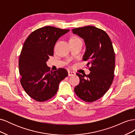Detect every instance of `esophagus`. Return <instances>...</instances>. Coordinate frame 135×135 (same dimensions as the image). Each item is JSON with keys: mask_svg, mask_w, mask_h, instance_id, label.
<instances>
[{"mask_svg": "<svg viewBox=\"0 0 135 135\" xmlns=\"http://www.w3.org/2000/svg\"><path fill=\"white\" fill-rule=\"evenodd\" d=\"M75 75V73L74 71H68V75L69 76H73Z\"/></svg>", "mask_w": 135, "mask_h": 135, "instance_id": "obj_1", "label": "esophagus"}]
</instances>
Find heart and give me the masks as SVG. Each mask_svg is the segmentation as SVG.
Segmentation results:
<instances>
[{"label":"heart","mask_w":135,"mask_h":135,"mask_svg":"<svg viewBox=\"0 0 135 135\" xmlns=\"http://www.w3.org/2000/svg\"><path fill=\"white\" fill-rule=\"evenodd\" d=\"M78 38H76V37H74V38H72L70 39V40H73V39H78Z\"/></svg>","instance_id":"obj_1"}]
</instances>
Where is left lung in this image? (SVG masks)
Returning a JSON list of instances; mask_svg holds the SVG:
<instances>
[{
  "label": "left lung",
  "mask_w": 135,
  "mask_h": 135,
  "mask_svg": "<svg viewBox=\"0 0 135 135\" xmlns=\"http://www.w3.org/2000/svg\"><path fill=\"white\" fill-rule=\"evenodd\" d=\"M72 31L84 39L86 49L83 60L88 61L87 66L91 65L89 74L76 73L80 83L74 91L80 99L91 103L103 97L112 84L115 53L109 35L100 28L87 26L74 28Z\"/></svg>",
  "instance_id": "1"
}]
</instances>
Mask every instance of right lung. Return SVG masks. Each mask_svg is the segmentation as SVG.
<instances>
[{"instance_id": "obj_1", "label": "right lung", "mask_w": 135, "mask_h": 135, "mask_svg": "<svg viewBox=\"0 0 135 135\" xmlns=\"http://www.w3.org/2000/svg\"><path fill=\"white\" fill-rule=\"evenodd\" d=\"M69 31L45 26L32 32L24 43L18 61L20 82L32 99L39 102L50 99L57 92L60 81L68 75L64 68L51 71L46 62L54 55L59 38Z\"/></svg>"}]
</instances>
